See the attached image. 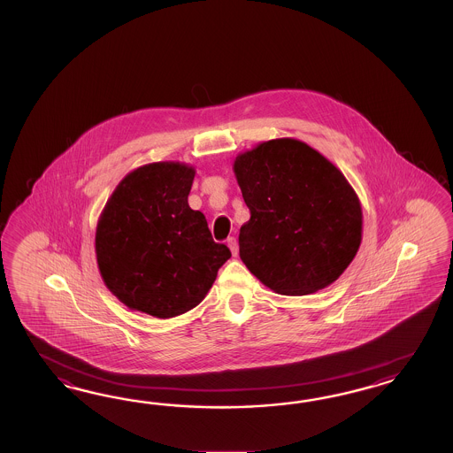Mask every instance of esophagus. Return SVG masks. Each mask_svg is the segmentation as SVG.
I'll return each mask as SVG.
<instances>
[{
    "instance_id": "34e87169",
    "label": "esophagus",
    "mask_w": 453,
    "mask_h": 453,
    "mask_svg": "<svg viewBox=\"0 0 453 453\" xmlns=\"http://www.w3.org/2000/svg\"><path fill=\"white\" fill-rule=\"evenodd\" d=\"M227 246H229L234 257H235V256H237V252H239V247H237V241H235V237H229V239H227Z\"/></svg>"
}]
</instances>
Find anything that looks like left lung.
<instances>
[{
  "label": "left lung",
  "instance_id": "obj_1",
  "mask_svg": "<svg viewBox=\"0 0 453 453\" xmlns=\"http://www.w3.org/2000/svg\"><path fill=\"white\" fill-rule=\"evenodd\" d=\"M233 169L250 211L239 233L250 274L282 296L334 284L362 242L360 199L342 171L294 137L239 152Z\"/></svg>",
  "mask_w": 453,
  "mask_h": 453
}]
</instances>
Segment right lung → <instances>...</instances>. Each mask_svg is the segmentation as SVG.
<instances>
[{"instance_id":"right-lung-1","label":"right lung","mask_w":453,"mask_h":453,"mask_svg":"<svg viewBox=\"0 0 453 453\" xmlns=\"http://www.w3.org/2000/svg\"><path fill=\"white\" fill-rule=\"evenodd\" d=\"M196 169L179 161L127 173L97 219L95 250L103 282L131 311L171 319L194 309L231 250L214 242L189 207Z\"/></svg>"}]
</instances>
